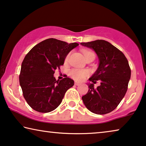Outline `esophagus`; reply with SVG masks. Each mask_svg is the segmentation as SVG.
Wrapping results in <instances>:
<instances>
[{"instance_id":"34e87169","label":"esophagus","mask_w":146,"mask_h":146,"mask_svg":"<svg viewBox=\"0 0 146 146\" xmlns=\"http://www.w3.org/2000/svg\"><path fill=\"white\" fill-rule=\"evenodd\" d=\"M75 85L76 86H79V85H81V83H79V82H77V81H75Z\"/></svg>"}]
</instances>
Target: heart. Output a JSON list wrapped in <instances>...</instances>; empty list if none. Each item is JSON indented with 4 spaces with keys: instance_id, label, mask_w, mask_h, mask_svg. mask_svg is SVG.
I'll use <instances>...</instances> for the list:
<instances>
[{
    "instance_id": "b5f03b06",
    "label": "heart",
    "mask_w": 146,
    "mask_h": 146,
    "mask_svg": "<svg viewBox=\"0 0 146 146\" xmlns=\"http://www.w3.org/2000/svg\"><path fill=\"white\" fill-rule=\"evenodd\" d=\"M83 55L85 58L87 57L90 56L91 55H94L93 52L89 50H84L83 51ZM69 55H67V57H65V61H67L69 59ZM89 72L87 70L85 69H73L69 71V75L71 76L73 79L77 80V81H81L85 79L86 76L88 75Z\"/></svg>"
}]
</instances>
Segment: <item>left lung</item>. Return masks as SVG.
<instances>
[{
	"mask_svg": "<svg viewBox=\"0 0 146 146\" xmlns=\"http://www.w3.org/2000/svg\"><path fill=\"white\" fill-rule=\"evenodd\" d=\"M81 45L94 50L98 58V67L87 83L89 91L82 96L83 103L90 111L105 114L117 107L124 97L131 77L128 61L122 52L107 41L98 40ZM101 85L94 88L96 80Z\"/></svg>",
	"mask_w": 146,
	"mask_h": 146,
	"instance_id": "left-lung-1",
	"label": "left lung"
}]
</instances>
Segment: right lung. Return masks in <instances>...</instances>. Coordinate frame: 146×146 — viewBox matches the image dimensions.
<instances>
[{"instance_id": "1", "label": "right lung", "mask_w": 146, "mask_h": 146, "mask_svg": "<svg viewBox=\"0 0 146 146\" xmlns=\"http://www.w3.org/2000/svg\"><path fill=\"white\" fill-rule=\"evenodd\" d=\"M79 46L49 38L35 46L24 57L19 77L24 97L30 107L46 113L61 104L65 93L74 85L69 77L57 80L53 75L65 57Z\"/></svg>"}]
</instances>
